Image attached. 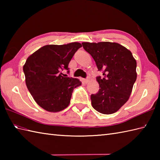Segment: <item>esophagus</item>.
<instances>
[{"label":"esophagus","instance_id":"obj_1","mask_svg":"<svg viewBox=\"0 0 160 160\" xmlns=\"http://www.w3.org/2000/svg\"><path fill=\"white\" fill-rule=\"evenodd\" d=\"M89 80L88 79V78H87V79H84V82L87 84V83L89 82Z\"/></svg>","mask_w":160,"mask_h":160}]
</instances>
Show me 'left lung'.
Listing matches in <instances>:
<instances>
[{
    "label": "left lung",
    "instance_id": "8db88e82",
    "mask_svg": "<svg viewBox=\"0 0 160 160\" xmlns=\"http://www.w3.org/2000/svg\"><path fill=\"white\" fill-rule=\"evenodd\" d=\"M84 50L93 57L103 78L98 76L100 89L91 95L95 110L112 114L127 102L136 80L137 62L132 53L116 42H82Z\"/></svg>",
    "mask_w": 160,
    "mask_h": 160
}]
</instances>
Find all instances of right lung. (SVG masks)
Returning <instances> with one entry per match:
<instances>
[{
  "instance_id": "right-lung-1",
  "label": "right lung",
  "mask_w": 160,
  "mask_h": 160,
  "mask_svg": "<svg viewBox=\"0 0 160 160\" xmlns=\"http://www.w3.org/2000/svg\"><path fill=\"white\" fill-rule=\"evenodd\" d=\"M79 42L67 45H45L32 54L23 66L26 85L40 107L49 112L67 108L73 89L81 85L77 78L64 77L63 70L69 72V63Z\"/></svg>"
}]
</instances>
